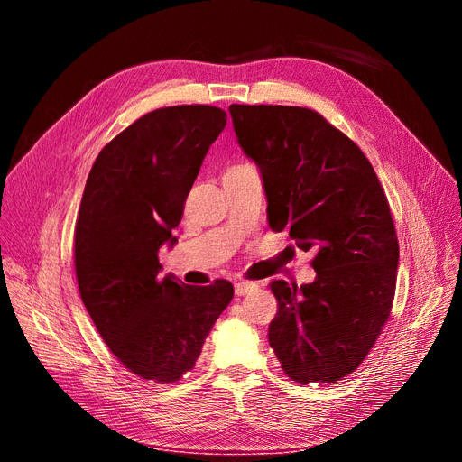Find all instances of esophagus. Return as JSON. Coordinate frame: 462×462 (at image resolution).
Returning a JSON list of instances; mask_svg holds the SVG:
<instances>
[{
	"instance_id": "obj_1",
	"label": "esophagus",
	"mask_w": 462,
	"mask_h": 462,
	"mask_svg": "<svg viewBox=\"0 0 462 462\" xmlns=\"http://www.w3.org/2000/svg\"><path fill=\"white\" fill-rule=\"evenodd\" d=\"M255 288H257L255 282H236V286H234L236 295H245V293L253 291Z\"/></svg>"
}]
</instances>
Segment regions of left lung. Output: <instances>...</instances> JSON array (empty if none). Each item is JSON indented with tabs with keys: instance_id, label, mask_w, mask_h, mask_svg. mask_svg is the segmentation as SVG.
<instances>
[{
	"instance_id": "obj_1",
	"label": "left lung",
	"mask_w": 462,
	"mask_h": 462,
	"mask_svg": "<svg viewBox=\"0 0 462 462\" xmlns=\"http://www.w3.org/2000/svg\"><path fill=\"white\" fill-rule=\"evenodd\" d=\"M237 143L261 171L274 232L317 249L312 284L271 282L269 344L297 383L355 372L390 319L399 244L378 176L344 132L291 106H230Z\"/></svg>"
}]
</instances>
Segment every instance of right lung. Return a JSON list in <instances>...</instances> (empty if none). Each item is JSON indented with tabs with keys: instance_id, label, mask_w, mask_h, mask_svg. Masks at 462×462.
Listing matches in <instances>:
<instances>
[{
	"instance_id": "right-lung-1",
	"label": "right lung",
	"mask_w": 462,
	"mask_h": 462,
	"mask_svg": "<svg viewBox=\"0 0 462 462\" xmlns=\"http://www.w3.org/2000/svg\"><path fill=\"white\" fill-rule=\"evenodd\" d=\"M226 113L176 106L140 116L99 152L74 228L82 303L125 368L172 383L196 365L234 297L228 280L159 278V247L176 242L188 193Z\"/></svg>"
}]
</instances>
